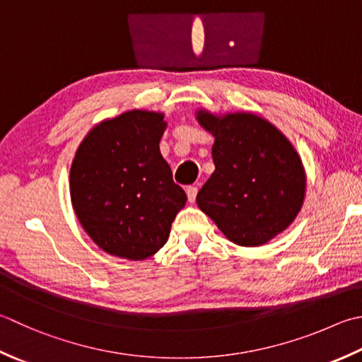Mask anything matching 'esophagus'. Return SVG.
<instances>
[{
    "instance_id": "1",
    "label": "esophagus",
    "mask_w": 362,
    "mask_h": 362,
    "mask_svg": "<svg viewBox=\"0 0 362 362\" xmlns=\"http://www.w3.org/2000/svg\"><path fill=\"white\" fill-rule=\"evenodd\" d=\"M196 194H197V187L191 185V187L187 188V196H188V201H189V202H194Z\"/></svg>"
}]
</instances>
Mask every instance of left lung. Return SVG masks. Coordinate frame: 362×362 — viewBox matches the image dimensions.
<instances>
[{
    "mask_svg": "<svg viewBox=\"0 0 362 362\" xmlns=\"http://www.w3.org/2000/svg\"><path fill=\"white\" fill-rule=\"evenodd\" d=\"M215 136V173L196 202L230 242L260 246L286 230L301 210L306 174L290 141L251 112L223 117L197 111Z\"/></svg>",
    "mask_w": 362,
    "mask_h": 362,
    "instance_id": "obj_1",
    "label": "left lung"
}]
</instances>
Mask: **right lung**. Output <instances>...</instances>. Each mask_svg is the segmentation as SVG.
<instances>
[{"mask_svg":"<svg viewBox=\"0 0 362 362\" xmlns=\"http://www.w3.org/2000/svg\"><path fill=\"white\" fill-rule=\"evenodd\" d=\"M161 112L133 110L103 120L78 147L70 197L78 221L111 256L144 260L168 242L187 202L160 153Z\"/></svg>","mask_w":362,"mask_h":362,"instance_id":"1","label":"right lung"}]
</instances>
